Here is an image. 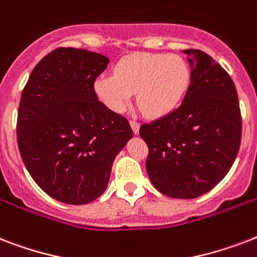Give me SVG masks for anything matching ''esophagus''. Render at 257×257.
Instances as JSON below:
<instances>
[{
  "label": "esophagus",
  "mask_w": 257,
  "mask_h": 257,
  "mask_svg": "<svg viewBox=\"0 0 257 257\" xmlns=\"http://www.w3.org/2000/svg\"><path fill=\"white\" fill-rule=\"evenodd\" d=\"M129 124H131V128H132L133 133H135V135H139V132H140V124H139L137 121H131Z\"/></svg>",
  "instance_id": "1"
}]
</instances>
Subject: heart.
Masks as SVG:
<instances>
[{
	"label": "heart",
	"instance_id": "heart-1",
	"mask_svg": "<svg viewBox=\"0 0 257 257\" xmlns=\"http://www.w3.org/2000/svg\"><path fill=\"white\" fill-rule=\"evenodd\" d=\"M191 70L176 54L137 53L126 56L114 74H102L94 81L98 100L112 112H124L137 92V102L149 117L173 112L187 93Z\"/></svg>",
	"mask_w": 257,
	"mask_h": 257
}]
</instances>
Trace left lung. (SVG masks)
<instances>
[{"mask_svg":"<svg viewBox=\"0 0 257 257\" xmlns=\"http://www.w3.org/2000/svg\"><path fill=\"white\" fill-rule=\"evenodd\" d=\"M191 65V84L179 108L143 124L151 183L173 199H195L225 177L241 141V114L235 84L201 50H183Z\"/></svg>","mask_w":257,"mask_h":257,"instance_id":"obj_1","label":"left lung"}]
</instances>
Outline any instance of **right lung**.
<instances>
[{
    "label": "right lung",
    "mask_w": 257,
    "mask_h": 257,
    "mask_svg": "<svg viewBox=\"0 0 257 257\" xmlns=\"http://www.w3.org/2000/svg\"><path fill=\"white\" fill-rule=\"evenodd\" d=\"M108 64L100 53L58 48L38 62L22 90V161L38 187L61 203L81 205L100 197L117 153L133 136L128 120L94 92Z\"/></svg>",
    "instance_id": "right-lung-1"
}]
</instances>
